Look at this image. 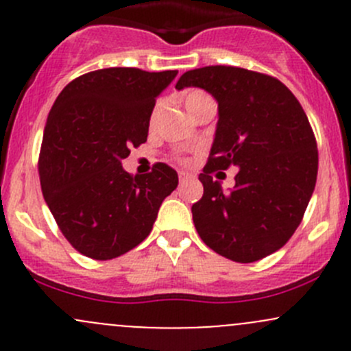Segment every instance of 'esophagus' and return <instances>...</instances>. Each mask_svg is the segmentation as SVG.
I'll return each mask as SVG.
<instances>
[{
	"label": "esophagus",
	"mask_w": 351,
	"mask_h": 351,
	"mask_svg": "<svg viewBox=\"0 0 351 351\" xmlns=\"http://www.w3.org/2000/svg\"><path fill=\"white\" fill-rule=\"evenodd\" d=\"M178 178H180V182H182V183H185V182H189L190 178H193V175H192V173L180 171V173H178Z\"/></svg>",
	"instance_id": "obj_1"
}]
</instances>
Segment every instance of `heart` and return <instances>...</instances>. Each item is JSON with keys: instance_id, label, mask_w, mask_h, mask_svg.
Wrapping results in <instances>:
<instances>
[{"instance_id": "heart-1", "label": "heart", "mask_w": 351, "mask_h": 351, "mask_svg": "<svg viewBox=\"0 0 351 351\" xmlns=\"http://www.w3.org/2000/svg\"><path fill=\"white\" fill-rule=\"evenodd\" d=\"M182 101H183V105H185L186 112L190 113V117H193V119H195L197 113L200 112L205 105L210 104V101H214V100H212L210 95H207L205 91L189 90L186 93H183ZM154 119H156V110L153 112V115H151V125L154 123Z\"/></svg>"}]
</instances>
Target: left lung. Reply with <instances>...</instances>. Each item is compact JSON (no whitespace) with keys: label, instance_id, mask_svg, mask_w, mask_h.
Returning <instances> with one entry per match:
<instances>
[{"label":"left lung","instance_id":"obj_1","mask_svg":"<svg viewBox=\"0 0 351 351\" xmlns=\"http://www.w3.org/2000/svg\"><path fill=\"white\" fill-rule=\"evenodd\" d=\"M185 86L204 88L219 104L193 224L215 253L253 263L280 250L302 221L317 178L313 127L292 91L270 74L207 66L182 74L176 88ZM231 165L239 168L237 185L224 193L218 180Z\"/></svg>","mask_w":351,"mask_h":351}]
</instances>
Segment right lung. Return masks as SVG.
Masks as SVG:
<instances>
[{
	"mask_svg": "<svg viewBox=\"0 0 351 351\" xmlns=\"http://www.w3.org/2000/svg\"><path fill=\"white\" fill-rule=\"evenodd\" d=\"M178 71H91L59 93L44 129L42 193L71 246L112 260L149 236L162 200L176 189L171 166L132 176L122 159L147 141L156 98Z\"/></svg>",
	"mask_w": 351,
	"mask_h": 351,
	"instance_id": "obj_1",
	"label": "right lung"
}]
</instances>
